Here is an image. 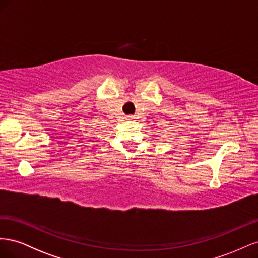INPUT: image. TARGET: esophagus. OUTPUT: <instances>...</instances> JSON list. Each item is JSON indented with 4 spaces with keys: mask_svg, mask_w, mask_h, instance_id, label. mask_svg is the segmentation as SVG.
Returning a JSON list of instances; mask_svg holds the SVG:
<instances>
[{
    "mask_svg": "<svg viewBox=\"0 0 258 258\" xmlns=\"http://www.w3.org/2000/svg\"><path fill=\"white\" fill-rule=\"evenodd\" d=\"M126 119H127V120H134L135 117L130 115V116H127V117H126Z\"/></svg>",
    "mask_w": 258,
    "mask_h": 258,
    "instance_id": "34e87169",
    "label": "esophagus"
}]
</instances>
